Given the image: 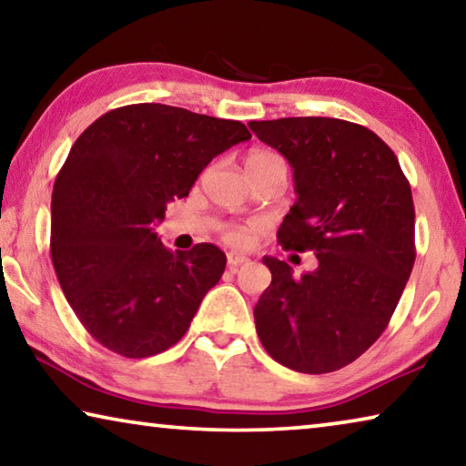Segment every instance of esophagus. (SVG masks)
Listing matches in <instances>:
<instances>
[{
  "mask_svg": "<svg viewBox=\"0 0 466 466\" xmlns=\"http://www.w3.org/2000/svg\"><path fill=\"white\" fill-rule=\"evenodd\" d=\"M247 261H248V259H247L245 255H236V253H230V255H228V268H230L232 271L238 269L240 265H242V263H247Z\"/></svg>",
  "mask_w": 466,
  "mask_h": 466,
  "instance_id": "obj_1",
  "label": "esophagus"
}]
</instances>
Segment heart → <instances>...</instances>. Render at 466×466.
I'll return each instance as SVG.
<instances>
[{
  "label": "heart",
  "instance_id": "heart-1",
  "mask_svg": "<svg viewBox=\"0 0 466 466\" xmlns=\"http://www.w3.org/2000/svg\"><path fill=\"white\" fill-rule=\"evenodd\" d=\"M276 157L278 155L271 151H253V153H248V157H247V167L261 164V161H268V159H276ZM257 230H259V226L257 224H226L224 228H221V238H224L228 245L245 247L250 240H253Z\"/></svg>",
  "mask_w": 466,
  "mask_h": 466
}]
</instances>
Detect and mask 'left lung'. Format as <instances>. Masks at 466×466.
Wrapping results in <instances>:
<instances>
[{"label": "left lung", "instance_id": "8db88e82", "mask_svg": "<svg viewBox=\"0 0 466 466\" xmlns=\"http://www.w3.org/2000/svg\"><path fill=\"white\" fill-rule=\"evenodd\" d=\"M250 130L294 169L297 203L278 230L286 250H313L319 268L292 276L263 257L271 284L255 326L273 360L329 373L359 359L383 329L415 265V205L394 151L338 117H279Z\"/></svg>", "mask_w": 466, "mask_h": 466}]
</instances>
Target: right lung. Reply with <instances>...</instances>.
I'll return each instance as SVG.
<instances>
[{
  "mask_svg": "<svg viewBox=\"0 0 466 466\" xmlns=\"http://www.w3.org/2000/svg\"><path fill=\"white\" fill-rule=\"evenodd\" d=\"M248 138L242 122L135 103L72 145L51 195V261L72 311L106 349L145 359L187 334L226 255L207 242L174 253L153 228L216 155Z\"/></svg>",
  "mask_w": 466,
  "mask_h": 466,
  "instance_id": "1",
  "label": "right lung"
}]
</instances>
